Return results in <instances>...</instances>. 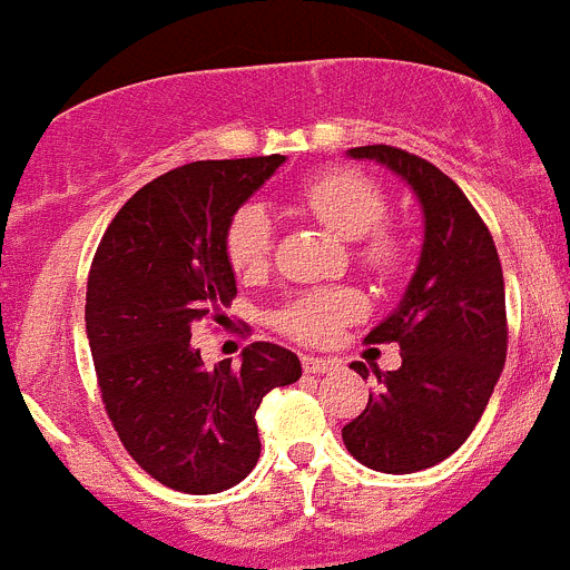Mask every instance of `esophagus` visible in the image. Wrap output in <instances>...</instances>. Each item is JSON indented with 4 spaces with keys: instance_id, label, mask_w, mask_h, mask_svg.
Masks as SVG:
<instances>
[{
    "instance_id": "1",
    "label": "esophagus",
    "mask_w": 570,
    "mask_h": 570,
    "mask_svg": "<svg viewBox=\"0 0 570 570\" xmlns=\"http://www.w3.org/2000/svg\"><path fill=\"white\" fill-rule=\"evenodd\" d=\"M302 367L305 374H328V371H336V362L325 356H302Z\"/></svg>"
}]
</instances>
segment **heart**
<instances>
[{"label": "heart", "instance_id": "1", "mask_svg": "<svg viewBox=\"0 0 570 570\" xmlns=\"http://www.w3.org/2000/svg\"><path fill=\"white\" fill-rule=\"evenodd\" d=\"M294 203L336 236L347 239L356 265L367 274L391 279L411 262V239L387 223V196L356 168H328L296 188ZM274 248V219L262 205H242L225 228L223 250L236 276H256L268 268ZM362 311V296L347 285L308 288L288 296L271 314L279 334L305 345L331 342Z\"/></svg>", "mask_w": 570, "mask_h": 570}]
</instances>
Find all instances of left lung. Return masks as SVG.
<instances>
[{
    "label": "left lung",
    "mask_w": 570,
    "mask_h": 570,
    "mask_svg": "<svg viewBox=\"0 0 570 570\" xmlns=\"http://www.w3.org/2000/svg\"><path fill=\"white\" fill-rule=\"evenodd\" d=\"M347 154L400 174L425 214V242L400 308L365 342H400L402 365L376 387L342 442L362 465L414 473L451 456L480 422L508 354L505 282L493 236L451 176L394 145ZM362 380L367 367L351 365Z\"/></svg>",
    "instance_id": "8db88e82"
}]
</instances>
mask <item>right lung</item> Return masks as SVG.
Instances as JSON below:
<instances>
[{"label":"right lung","mask_w":570,"mask_h":570,"mask_svg":"<svg viewBox=\"0 0 570 570\" xmlns=\"http://www.w3.org/2000/svg\"><path fill=\"white\" fill-rule=\"evenodd\" d=\"M285 156L208 159L156 176L119 208L90 262L85 328L97 385L125 451L156 482L219 493L259 460L262 396L302 376L288 347L254 342L214 371L190 342L236 296L230 216Z\"/></svg>","instance_id":"right-lung-1"}]
</instances>
